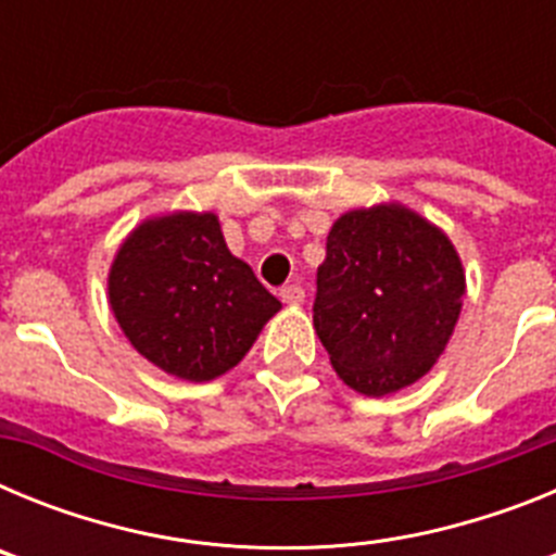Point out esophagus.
I'll return each mask as SVG.
<instances>
[{
    "mask_svg": "<svg viewBox=\"0 0 556 556\" xmlns=\"http://www.w3.org/2000/svg\"><path fill=\"white\" fill-rule=\"evenodd\" d=\"M281 301L287 303V306H301V303L306 301V292H303L301 283H287V287L281 289Z\"/></svg>",
    "mask_w": 556,
    "mask_h": 556,
    "instance_id": "34e87169",
    "label": "esophagus"
}]
</instances>
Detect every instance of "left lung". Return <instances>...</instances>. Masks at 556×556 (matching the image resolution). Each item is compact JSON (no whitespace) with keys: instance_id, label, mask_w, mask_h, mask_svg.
I'll return each instance as SVG.
<instances>
[{"instance_id":"obj_1","label":"left lung","mask_w":556,"mask_h":556,"mask_svg":"<svg viewBox=\"0 0 556 556\" xmlns=\"http://www.w3.org/2000/svg\"><path fill=\"white\" fill-rule=\"evenodd\" d=\"M462 294V262L443 230L404 205L348 211L317 269L314 328L348 387L390 395L445 351Z\"/></svg>"}]
</instances>
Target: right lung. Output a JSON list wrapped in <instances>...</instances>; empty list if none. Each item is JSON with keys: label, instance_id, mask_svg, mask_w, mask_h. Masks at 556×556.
Masks as SVG:
<instances>
[{"label": "right lung", "instance_id": "right-lung-1", "mask_svg": "<svg viewBox=\"0 0 556 556\" xmlns=\"http://www.w3.org/2000/svg\"><path fill=\"white\" fill-rule=\"evenodd\" d=\"M108 294L130 345L186 381H211L239 365L281 308L230 253L214 214L139 225L116 253Z\"/></svg>", "mask_w": 556, "mask_h": 556}]
</instances>
